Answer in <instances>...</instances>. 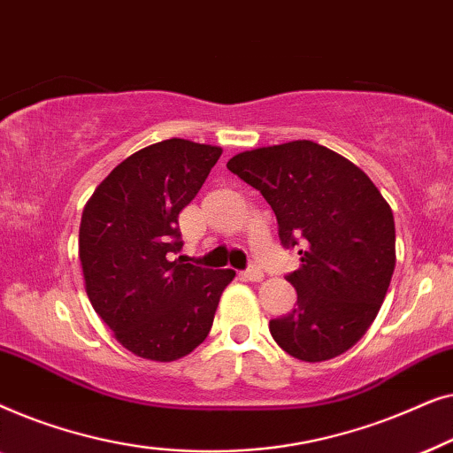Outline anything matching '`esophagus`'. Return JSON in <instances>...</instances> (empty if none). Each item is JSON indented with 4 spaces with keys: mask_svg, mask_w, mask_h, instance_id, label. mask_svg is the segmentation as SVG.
Listing matches in <instances>:
<instances>
[{
    "mask_svg": "<svg viewBox=\"0 0 453 453\" xmlns=\"http://www.w3.org/2000/svg\"><path fill=\"white\" fill-rule=\"evenodd\" d=\"M241 276L245 278V280H251V282H259L264 278V272L256 268V265H250L245 272H241Z\"/></svg>",
    "mask_w": 453,
    "mask_h": 453,
    "instance_id": "1",
    "label": "esophagus"
}]
</instances>
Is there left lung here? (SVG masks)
<instances>
[{
	"label": "left lung",
	"instance_id": "left-lung-1",
	"mask_svg": "<svg viewBox=\"0 0 453 453\" xmlns=\"http://www.w3.org/2000/svg\"><path fill=\"white\" fill-rule=\"evenodd\" d=\"M226 169L274 210L284 250H299L287 274L296 307L270 319V334L299 361H327L369 330L395 265L394 214L373 181L311 140L241 152Z\"/></svg>",
	"mask_w": 453,
	"mask_h": 453
}]
</instances>
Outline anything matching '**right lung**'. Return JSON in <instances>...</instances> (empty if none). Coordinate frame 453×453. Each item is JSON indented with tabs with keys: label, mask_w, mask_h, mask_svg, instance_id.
<instances>
[{
	"label": "right lung",
	"mask_w": 453,
	"mask_h": 453,
	"mask_svg": "<svg viewBox=\"0 0 453 453\" xmlns=\"http://www.w3.org/2000/svg\"><path fill=\"white\" fill-rule=\"evenodd\" d=\"M216 146L171 138L142 148L98 185L80 222L86 293L134 355L175 361L212 327L233 270H210L181 251L179 212L220 158Z\"/></svg>",
	"instance_id": "add662e5"
}]
</instances>
